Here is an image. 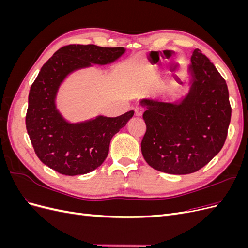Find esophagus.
<instances>
[{
  "instance_id": "34e87169",
  "label": "esophagus",
  "mask_w": 248,
  "mask_h": 248,
  "mask_svg": "<svg viewBox=\"0 0 248 248\" xmlns=\"http://www.w3.org/2000/svg\"><path fill=\"white\" fill-rule=\"evenodd\" d=\"M142 111H144V108L142 107H137L136 108H134V114H136V116H138V117L141 116Z\"/></svg>"
}]
</instances>
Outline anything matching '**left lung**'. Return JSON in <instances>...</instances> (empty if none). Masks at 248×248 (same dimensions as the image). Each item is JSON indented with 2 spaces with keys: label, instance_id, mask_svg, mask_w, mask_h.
Wrapping results in <instances>:
<instances>
[{
  "label": "left lung",
  "instance_id": "8db88e82",
  "mask_svg": "<svg viewBox=\"0 0 248 248\" xmlns=\"http://www.w3.org/2000/svg\"><path fill=\"white\" fill-rule=\"evenodd\" d=\"M191 87L179 103L142 99L147 129L141 153L153 169L174 175L205 167L226 141L231 121L227 82L196 48L189 66Z\"/></svg>",
  "mask_w": 248,
  "mask_h": 248
}]
</instances>
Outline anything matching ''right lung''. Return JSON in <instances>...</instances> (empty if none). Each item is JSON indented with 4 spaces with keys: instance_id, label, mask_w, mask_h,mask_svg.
Wrapping results in <instances>:
<instances>
[{
    "instance_id": "right-lung-1",
    "label": "right lung",
    "mask_w": 248,
    "mask_h": 248,
    "mask_svg": "<svg viewBox=\"0 0 248 248\" xmlns=\"http://www.w3.org/2000/svg\"><path fill=\"white\" fill-rule=\"evenodd\" d=\"M124 47H102L94 44H69L58 49L31 86L26 127L38 158L60 174L84 175L106 160L111 138L126 125L134 111L108 118L99 116L81 123H68L56 108L61 82L69 73L91 64L116 61Z\"/></svg>"
}]
</instances>
